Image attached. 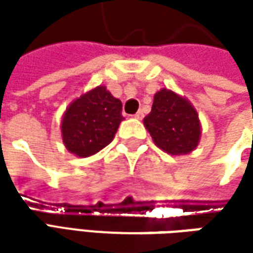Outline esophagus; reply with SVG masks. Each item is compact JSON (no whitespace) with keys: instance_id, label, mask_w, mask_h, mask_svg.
<instances>
[{"instance_id":"obj_1","label":"esophagus","mask_w":253,"mask_h":253,"mask_svg":"<svg viewBox=\"0 0 253 253\" xmlns=\"http://www.w3.org/2000/svg\"><path fill=\"white\" fill-rule=\"evenodd\" d=\"M135 118H136V120H142V118H143V111L139 110V111L135 114Z\"/></svg>"}]
</instances>
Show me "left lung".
Masks as SVG:
<instances>
[{"label":"left lung","instance_id":"1","mask_svg":"<svg viewBox=\"0 0 253 253\" xmlns=\"http://www.w3.org/2000/svg\"><path fill=\"white\" fill-rule=\"evenodd\" d=\"M143 124L156 146L170 155H186L199 145V115L186 98L171 90L155 94L152 111Z\"/></svg>","mask_w":253,"mask_h":253}]
</instances>
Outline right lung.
I'll return each instance as SVG.
<instances>
[{"label":"right lung","mask_w":253,"mask_h":253,"mask_svg":"<svg viewBox=\"0 0 253 253\" xmlns=\"http://www.w3.org/2000/svg\"><path fill=\"white\" fill-rule=\"evenodd\" d=\"M122 104L104 85L73 101L62 121V136L67 151L87 158L114 139L122 117Z\"/></svg>","instance_id":"right-lung-1"}]
</instances>
